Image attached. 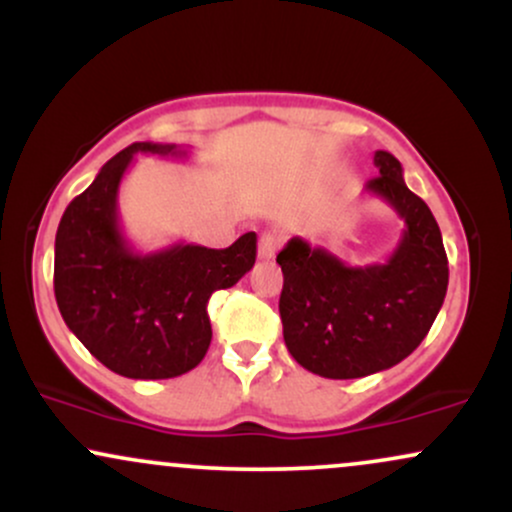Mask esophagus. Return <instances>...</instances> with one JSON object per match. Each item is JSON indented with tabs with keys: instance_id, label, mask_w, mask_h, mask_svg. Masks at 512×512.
<instances>
[{
	"instance_id": "34e87169",
	"label": "esophagus",
	"mask_w": 512,
	"mask_h": 512,
	"mask_svg": "<svg viewBox=\"0 0 512 512\" xmlns=\"http://www.w3.org/2000/svg\"><path fill=\"white\" fill-rule=\"evenodd\" d=\"M279 243H281V238L276 236V233H272V231L262 233L260 243H257V257H260V260H272V257L276 255V250H279Z\"/></svg>"
}]
</instances>
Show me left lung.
<instances>
[{
	"mask_svg": "<svg viewBox=\"0 0 512 512\" xmlns=\"http://www.w3.org/2000/svg\"><path fill=\"white\" fill-rule=\"evenodd\" d=\"M373 163L378 175L363 190L404 221L383 264L349 267L298 236L276 255L286 349L322 378L351 380L397 366L424 342L448 291V255L431 209L409 190L390 151H375Z\"/></svg>",
	"mask_w": 512,
	"mask_h": 512,
	"instance_id": "1",
	"label": "left lung"
}]
</instances>
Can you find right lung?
Listing matches in <instances>:
<instances>
[{
    "label": "right lung",
    "instance_id": "1",
    "mask_svg": "<svg viewBox=\"0 0 512 512\" xmlns=\"http://www.w3.org/2000/svg\"><path fill=\"white\" fill-rule=\"evenodd\" d=\"M137 154L185 158L187 149L127 146L72 199L55 238V298L69 330L105 368L132 380H166L207 354L211 293L250 272L257 236L245 233L226 250L182 240L154 252L134 250L120 226L117 195Z\"/></svg>",
    "mask_w": 512,
    "mask_h": 512
}]
</instances>
